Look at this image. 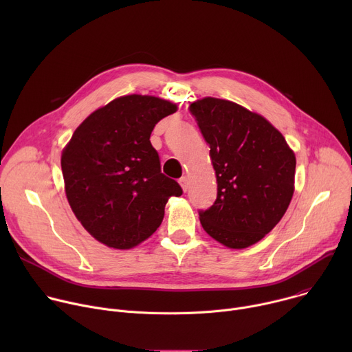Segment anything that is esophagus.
Listing matches in <instances>:
<instances>
[{"instance_id": "1", "label": "esophagus", "mask_w": 352, "mask_h": 352, "mask_svg": "<svg viewBox=\"0 0 352 352\" xmlns=\"http://www.w3.org/2000/svg\"><path fill=\"white\" fill-rule=\"evenodd\" d=\"M179 185L182 186V189H184V192H186L188 190V178L186 177H182V178H179Z\"/></svg>"}]
</instances>
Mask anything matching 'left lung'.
Listing matches in <instances>:
<instances>
[{
	"instance_id": "8db88e82",
	"label": "left lung",
	"mask_w": 352,
	"mask_h": 352,
	"mask_svg": "<svg viewBox=\"0 0 352 352\" xmlns=\"http://www.w3.org/2000/svg\"><path fill=\"white\" fill-rule=\"evenodd\" d=\"M189 110L210 146L217 178V199L199 210L200 224L227 248L254 245L288 209L295 155L266 118L236 103L205 97Z\"/></svg>"
}]
</instances>
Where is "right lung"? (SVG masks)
<instances>
[{"instance_id": "obj_1", "label": "right lung", "mask_w": 352, "mask_h": 352, "mask_svg": "<svg viewBox=\"0 0 352 352\" xmlns=\"http://www.w3.org/2000/svg\"><path fill=\"white\" fill-rule=\"evenodd\" d=\"M177 106L155 96H122L91 113L63 150L61 168L72 212L98 242L129 249L162 224L179 184L162 173L150 143L156 124Z\"/></svg>"}]
</instances>
